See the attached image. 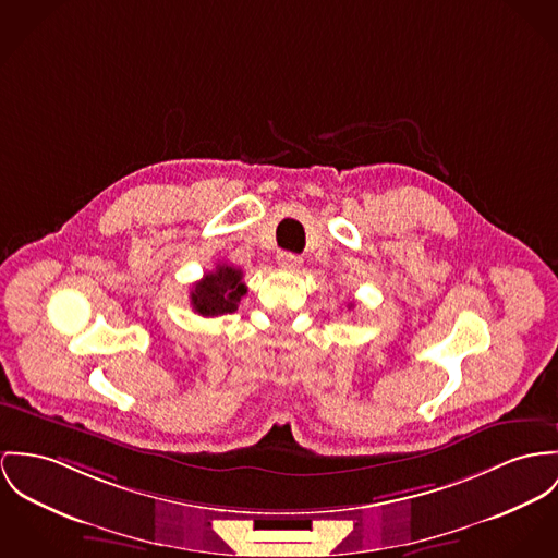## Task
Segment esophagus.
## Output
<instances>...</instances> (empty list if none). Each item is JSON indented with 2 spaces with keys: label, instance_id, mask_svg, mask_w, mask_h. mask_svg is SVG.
Segmentation results:
<instances>
[{
  "label": "esophagus",
  "instance_id": "1",
  "mask_svg": "<svg viewBox=\"0 0 558 558\" xmlns=\"http://www.w3.org/2000/svg\"><path fill=\"white\" fill-rule=\"evenodd\" d=\"M278 265L282 269H289V271H298L301 267L300 255H293V253H280L278 255Z\"/></svg>",
  "mask_w": 558,
  "mask_h": 558
}]
</instances>
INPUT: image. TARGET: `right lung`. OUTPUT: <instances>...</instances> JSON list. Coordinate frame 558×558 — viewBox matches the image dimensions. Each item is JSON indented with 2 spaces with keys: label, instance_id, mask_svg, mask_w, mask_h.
Wrapping results in <instances>:
<instances>
[{
  "label": "right lung",
  "instance_id": "add662e5",
  "mask_svg": "<svg viewBox=\"0 0 558 558\" xmlns=\"http://www.w3.org/2000/svg\"><path fill=\"white\" fill-rule=\"evenodd\" d=\"M244 274L238 267L218 263L215 271H208L191 289V305L199 316L215 318L238 310V303L246 295Z\"/></svg>",
  "mask_w": 558,
  "mask_h": 558
}]
</instances>
